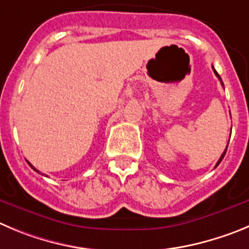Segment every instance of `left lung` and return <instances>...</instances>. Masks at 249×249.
Listing matches in <instances>:
<instances>
[{
  "instance_id": "left-lung-1",
  "label": "left lung",
  "mask_w": 249,
  "mask_h": 249,
  "mask_svg": "<svg viewBox=\"0 0 249 249\" xmlns=\"http://www.w3.org/2000/svg\"><path fill=\"white\" fill-rule=\"evenodd\" d=\"M213 72H215V75L217 76V77H219V80H220V82H221V85L224 86V83H222V81H221V77H220V76H219V73H217V72L215 71V69H213ZM227 146H229V143H227ZM226 151H227V147H226V150L224 151V153H222V155H221V157H220V160H219V161H217V163H216V166H215V167H217V166H219V164H220V162L222 161V159H224V156H225V153H226Z\"/></svg>"
}]
</instances>
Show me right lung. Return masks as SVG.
Returning <instances> with one entry per match:
<instances>
[{
  "label": "right lung",
  "mask_w": 249,
  "mask_h": 249,
  "mask_svg": "<svg viewBox=\"0 0 249 249\" xmlns=\"http://www.w3.org/2000/svg\"><path fill=\"white\" fill-rule=\"evenodd\" d=\"M28 164H29V166H30V167H32V168H33V169H34V171H36V172H38V173H39V171H38V169H36V167H33V166H32V164H30V163H29V162H28Z\"/></svg>",
  "instance_id": "right-lung-1"
}]
</instances>
